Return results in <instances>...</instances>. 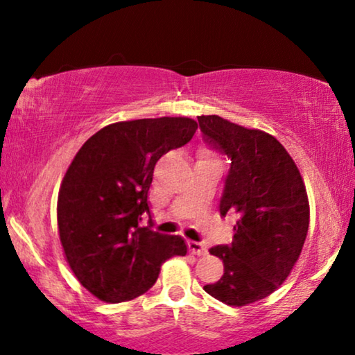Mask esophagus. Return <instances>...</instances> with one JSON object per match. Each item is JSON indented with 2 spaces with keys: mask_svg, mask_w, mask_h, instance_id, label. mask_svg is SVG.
<instances>
[{
  "mask_svg": "<svg viewBox=\"0 0 355 355\" xmlns=\"http://www.w3.org/2000/svg\"><path fill=\"white\" fill-rule=\"evenodd\" d=\"M187 247H189V252H192L193 255H205V254H207L205 245H203L202 242L189 241V242H187Z\"/></svg>",
  "mask_w": 355,
  "mask_h": 355,
  "instance_id": "34e87169",
  "label": "esophagus"
}]
</instances>
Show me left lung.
<instances>
[{
	"instance_id": "1",
	"label": "left lung",
	"mask_w": 355,
	"mask_h": 355,
	"mask_svg": "<svg viewBox=\"0 0 355 355\" xmlns=\"http://www.w3.org/2000/svg\"><path fill=\"white\" fill-rule=\"evenodd\" d=\"M197 119L208 147L231 159L220 213L237 215L231 244L210 249L225 273L203 289L242 307L275 293L297 261L309 231L307 192L294 159L273 135L216 114Z\"/></svg>"
}]
</instances>
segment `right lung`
I'll use <instances>...</instances> for the list:
<instances>
[{
  "mask_svg": "<svg viewBox=\"0 0 355 355\" xmlns=\"http://www.w3.org/2000/svg\"><path fill=\"white\" fill-rule=\"evenodd\" d=\"M196 130L191 118L123 121L92 135L72 159L58 196V227L67 263L95 297H137L155 284L163 261L187 254L181 236L140 221L150 215L155 164Z\"/></svg>",
  "mask_w": 355,
  "mask_h": 355,
  "instance_id": "1",
  "label": "right lung"
}]
</instances>
